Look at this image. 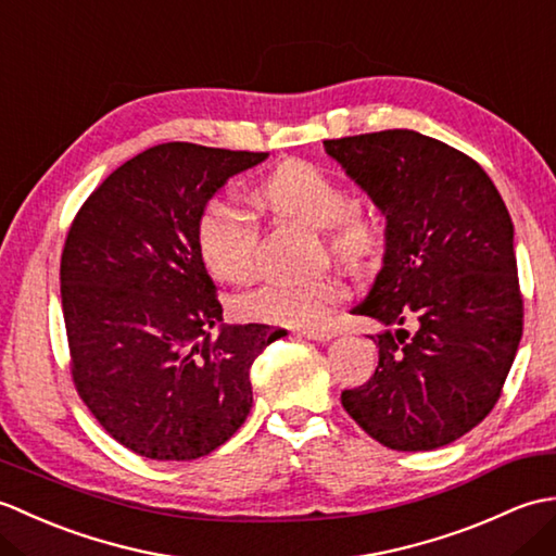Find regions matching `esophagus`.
<instances>
[{
    "label": "esophagus",
    "mask_w": 556,
    "mask_h": 556,
    "mask_svg": "<svg viewBox=\"0 0 556 556\" xmlns=\"http://www.w3.org/2000/svg\"><path fill=\"white\" fill-rule=\"evenodd\" d=\"M299 337L313 339V341H329L334 337V332L327 327H305V329H299Z\"/></svg>",
    "instance_id": "obj_1"
}]
</instances>
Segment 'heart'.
Returning <instances> with one entry per match:
<instances>
[{
  "mask_svg": "<svg viewBox=\"0 0 556 556\" xmlns=\"http://www.w3.org/2000/svg\"><path fill=\"white\" fill-rule=\"evenodd\" d=\"M265 205L281 217L308 227L327 229L332 253L346 263H361L380 243L375 222L351 207L349 193L332 176L308 162H287L260 186ZM198 245L212 275L245 285L257 271V222L227 198H212L198 217ZM344 299V285L334 275L308 279H275L239 299V313L248 320L271 325H313L323 320L332 303Z\"/></svg>",
  "mask_w": 556,
  "mask_h": 556,
  "instance_id": "heart-1",
  "label": "heart"
}]
</instances>
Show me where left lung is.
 <instances>
[{
    "mask_svg": "<svg viewBox=\"0 0 556 556\" xmlns=\"http://www.w3.org/2000/svg\"><path fill=\"white\" fill-rule=\"evenodd\" d=\"M325 150L387 217L382 269L351 311L384 325L370 337L380 363L341 404L380 444L430 452L485 420L516 358L523 299L509 210L476 160L408 128Z\"/></svg>",
    "mask_w": 556,
    "mask_h": 556,
    "instance_id": "8db88e82",
    "label": "left lung"
}]
</instances>
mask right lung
Wrapping results in <instances>:
<instances>
[{
	"mask_svg": "<svg viewBox=\"0 0 556 556\" xmlns=\"http://www.w3.org/2000/svg\"><path fill=\"white\" fill-rule=\"evenodd\" d=\"M267 152L162 143L83 203L62 253L71 375L116 442L155 460L207 456L253 406L251 365L287 329L224 325L198 217ZM219 326L217 338L208 334Z\"/></svg>",
	"mask_w": 556,
	"mask_h": 556,
	"instance_id": "right-lung-1",
	"label": "right lung"
}]
</instances>
